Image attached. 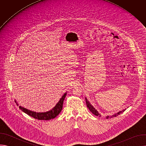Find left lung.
<instances>
[{"label": "left lung", "mask_w": 146, "mask_h": 146, "mask_svg": "<svg viewBox=\"0 0 146 146\" xmlns=\"http://www.w3.org/2000/svg\"><path fill=\"white\" fill-rule=\"evenodd\" d=\"M86 104H87V108L89 109V110L91 111V113H92L94 115H96V116H99V117H100L101 116V115H100V114H99V112L95 109V108H94V106L91 105V104L90 103V102L87 100V99L86 98ZM126 109H123V110H121V111H119V112H118L117 113H115V114H114L113 115H110V116H109V115H108V116H106V118H112V117H116V116H117L118 115H119V114H120L121 113H123L125 110Z\"/></svg>", "instance_id": "8db88e82"}]
</instances>
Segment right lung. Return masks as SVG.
I'll list each match as a JSON object with an SVG mask.
<instances>
[{
  "label": "right lung",
  "mask_w": 146,
  "mask_h": 146,
  "mask_svg": "<svg viewBox=\"0 0 146 146\" xmlns=\"http://www.w3.org/2000/svg\"><path fill=\"white\" fill-rule=\"evenodd\" d=\"M66 94L67 93L65 92L63 95V96H62V98L59 99V102L56 103V105L55 106V107H54L50 111H48L46 112H42V113L35 112V111H33L30 110H28L26 108H24V107H22L21 106H19V108L23 112H24L25 113L27 114L29 116L35 119H39V120H50L51 119L55 118L60 113L62 109V107H63L64 101L66 97ZM15 102H16L17 105H18V104L16 102V100H15Z\"/></svg>",
  "instance_id": "1"
}]
</instances>
